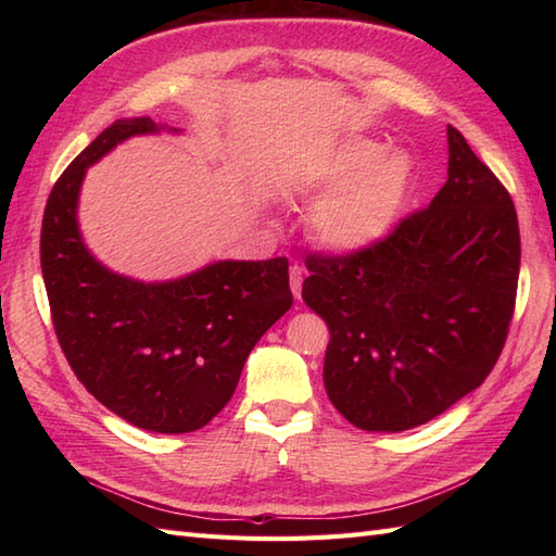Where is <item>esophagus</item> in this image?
I'll return each mask as SVG.
<instances>
[{"mask_svg": "<svg viewBox=\"0 0 556 556\" xmlns=\"http://www.w3.org/2000/svg\"><path fill=\"white\" fill-rule=\"evenodd\" d=\"M289 279H291V291L293 296L301 299V287H303V269L299 265H291L289 269Z\"/></svg>", "mask_w": 556, "mask_h": 556, "instance_id": "1", "label": "esophagus"}]
</instances>
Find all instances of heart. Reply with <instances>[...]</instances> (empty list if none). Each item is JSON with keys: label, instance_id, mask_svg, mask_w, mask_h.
I'll return each instance as SVG.
<instances>
[{"label": "heart", "instance_id": "1", "mask_svg": "<svg viewBox=\"0 0 556 556\" xmlns=\"http://www.w3.org/2000/svg\"><path fill=\"white\" fill-rule=\"evenodd\" d=\"M413 184L406 155H382L372 140H351L301 176L308 193H327L313 212V231L327 248L356 253L392 231Z\"/></svg>", "mask_w": 556, "mask_h": 556}]
</instances>
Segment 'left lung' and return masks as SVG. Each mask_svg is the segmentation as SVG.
<instances>
[{
	"label": "left lung",
	"instance_id": "1",
	"mask_svg": "<svg viewBox=\"0 0 556 556\" xmlns=\"http://www.w3.org/2000/svg\"><path fill=\"white\" fill-rule=\"evenodd\" d=\"M448 176L356 253L305 257L303 301L329 327L325 389L349 422L410 430L485 382L516 308L514 200L454 126Z\"/></svg>",
	"mask_w": 556,
	"mask_h": 556
}]
</instances>
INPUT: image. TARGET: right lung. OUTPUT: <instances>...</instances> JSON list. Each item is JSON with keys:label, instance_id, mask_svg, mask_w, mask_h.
Wrapping results in <instances>:
<instances>
[{"label": "right lung", "instance_id": "add662e5", "mask_svg": "<svg viewBox=\"0 0 556 556\" xmlns=\"http://www.w3.org/2000/svg\"><path fill=\"white\" fill-rule=\"evenodd\" d=\"M157 124L119 119L59 176L45 205L40 267L52 325L80 384L140 430L205 428L229 404L248 353L291 303L289 260H224L184 279L143 285L102 267L76 222L92 162Z\"/></svg>", "mask_w": 556, "mask_h": 556}]
</instances>
